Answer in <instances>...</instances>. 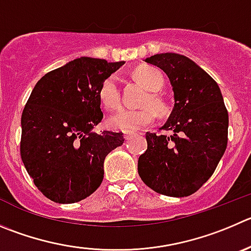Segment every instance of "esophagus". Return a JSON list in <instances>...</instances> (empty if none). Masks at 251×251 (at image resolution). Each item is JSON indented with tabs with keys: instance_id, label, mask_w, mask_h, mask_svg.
I'll return each mask as SVG.
<instances>
[{
	"instance_id": "obj_1",
	"label": "esophagus",
	"mask_w": 251,
	"mask_h": 251,
	"mask_svg": "<svg viewBox=\"0 0 251 251\" xmlns=\"http://www.w3.org/2000/svg\"><path fill=\"white\" fill-rule=\"evenodd\" d=\"M123 135H124V139L126 140H129L130 138L133 137V133H128V132H123Z\"/></svg>"
}]
</instances>
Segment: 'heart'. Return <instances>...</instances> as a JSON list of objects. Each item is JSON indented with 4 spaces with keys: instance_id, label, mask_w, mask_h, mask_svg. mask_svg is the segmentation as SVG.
Wrapping results in <instances>:
<instances>
[{
    "instance_id": "b5f03b06",
    "label": "heart",
    "mask_w": 251,
    "mask_h": 251,
    "mask_svg": "<svg viewBox=\"0 0 251 251\" xmlns=\"http://www.w3.org/2000/svg\"><path fill=\"white\" fill-rule=\"evenodd\" d=\"M134 76L142 85L151 91L145 96L143 104H150L152 107L144 106L138 109H119L108 119L109 127L113 129L134 132L151 124L155 119V112L159 116H166L169 113V104L157 94V91H160L165 83L163 73L154 66L145 65L135 69ZM99 99L107 109L118 108L121 104V90H119L118 80L116 76H108L101 83L99 90Z\"/></svg>"
}]
</instances>
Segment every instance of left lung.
Wrapping results in <instances>:
<instances>
[{"instance_id": "8db88e82", "label": "left lung", "mask_w": 251, "mask_h": 251, "mask_svg": "<svg viewBox=\"0 0 251 251\" xmlns=\"http://www.w3.org/2000/svg\"><path fill=\"white\" fill-rule=\"evenodd\" d=\"M145 61L168 75L175 104L161 127L171 134L145 135L138 174L160 195L186 197L211 177L226 151L228 111L216 81L187 56L163 52Z\"/></svg>"}]
</instances>
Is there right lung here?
<instances>
[{"mask_svg": "<svg viewBox=\"0 0 251 251\" xmlns=\"http://www.w3.org/2000/svg\"><path fill=\"white\" fill-rule=\"evenodd\" d=\"M124 61L82 56L45 74L22 113L21 157L38 190L56 203H75L103 180V161L123 133L92 132L103 118L99 90Z\"/></svg>", "mask_w": 251, "mask_h": 251, "instance_id": "add662e5", "label": "right lung"}]
</instances>
